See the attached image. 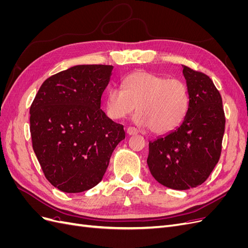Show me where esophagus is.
Listing matches in <instances>:
<instances>
[{
  "mask_svg": "<svg viewBox=\"0 0 248 248\" xmlns=\"http://www.w3.org/2000/svg\"><path fill=\"white\" fill-rule=\"evenodd\" d=\"M138 133L139 130L137 128H134V127H128V128H127V134H128V136H134V134Z\"/></svg>",
  "mask_w": 248,
  "mask_h": 248,
  "instance_id": "1",
  "label": "esophagus"
}]
</instances>
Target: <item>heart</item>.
Wrapping results in <instances>:
<instances>
[{"label":"heart","instance_id":"1","mask_svg":"<svg viewBox=\"0 0 248 248\" xmlns=\"http://www.w3.org/2000/svg\"><path fill=\"white\" fill-rule=\"evenodd\" d=\"M124 89L114 87L108 93L107 108L112 119H122L136 109V121L154 133H168L183 121L188 108V90L184 81L136 71L123 80Z\"/></svg>","mask_w":248,"mask_h":248}]
</instances>
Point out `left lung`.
Returning a JSON list of instances; mask_svg holds the SVG:
<instances>
[{
    "label": "left lung",
    "mask_w": 248,
    "mask_h": 248,
    "mask_svg": "<svg viewBox=\"0 0 248 248\" xmlns=\"http://www.w3.org/2000/svg\"><path fill=\"white\" fill-rule=\"evenodd\" d=\"M188 108L175 130L149 141L147 163L157 182L186 190L204 183L218 162L224 133L221 96L206 74L182 65Z\"/></svg>",
    "instance_id": "left-lung-1"
}]
</instances>
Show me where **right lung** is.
Instances as JSON below:
<instances>
[{"label":"right lung","mask_w":248,"mask_h":248,"mask_svg":"<svg viewBox=\"0 0 248 248\" xmlns=\"http://www.w3.org/2000/svg\"><path fill=\"white\" fill-rule=\"evenodd\" d=\"M114 66L77 65L44 80L30 108L33 150L44 176L67 193L98 184L124 126L101 108Z\"/></svg>","instance_id":"1"}]
</instances>
